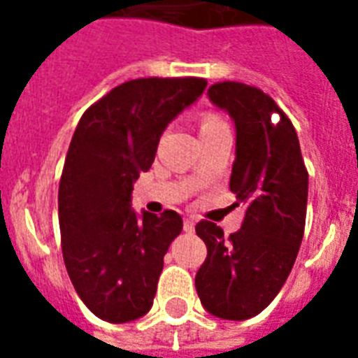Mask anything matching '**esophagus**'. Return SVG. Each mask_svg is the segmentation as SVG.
Here are the masks:
<instances>
[{"label": "esophagus", "instance_id": "esophagus-1", "mask_svg": "<svg viewBox=\"0 0 358 358\" xmlns=\"http://www.w3.org/2000/svg\"><path fill=\"white\" fill-rule=\"evenodd\" d=\"M184 230L185 232H193V230H195V221H193V219L191 217H185L184 219Z\"/></svg>", "mask_w": 358, "mask_h": 358}]
</instances>
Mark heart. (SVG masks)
Returning a JSON list of instances; mask_svg holds the SVG:
<instances>
[{
  "instance_id": "heart-1",
  "label": "heart",
  "mask_w": 358,
  "mask_h": 358,
  "mask_svg": "<svg viewBox=\"0 0 358 358\" xmlns=\"http://www.w3.org/2000/svg\"><path fill=\"white\" fill-rule=\"evenodd\" d=\"M224 124H227V122H224V120L221 119L217 113H202V117H201V134L221 128V126H224Z\"/></svg>"
}]
</instances>
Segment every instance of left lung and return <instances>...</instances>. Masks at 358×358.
Returning <instances> with one entry per match:
<instances>
[{"instance_id":"obj_1","label":"left lung","mask_w":358,"mask_h":358,"mask_svg":"<svg viewBox=\"0 0 358 358\" xmlns=\"http://www.w3.org/2000/svg\"><path fill=\"white\" fill-rule=\"evenodd\" d=\"M208 96L234 119L230 191L247 210L241 229L229 238L212 221L195 227L208 249L195 288L210 314L239 322L260 314L294 267L305 234L308 171L294 124L269 94L239 81H219Z\"/></svg>"}]
</instances>
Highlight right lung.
Here are the masks:
<instances>
[{
  "label": "right lung",
  "instance_id": "1",
  "mask_svg": "<svg viewBox=\"0 0 358 358\" xmlns=\"http://www.w3.org/2000/svg\"><path fill=\"white\" fill-rule=\"evenodd\" d=\"M206 85L202 78L129 80L78 122L59 182L61 249L76 292L100 320L131 322L154 303L163 256L184 223L173 210L137 217L129 196L163 129Z\"/></svg>",
  "mask_w": 358,
  "mask_h": 358
}]
</instances>
